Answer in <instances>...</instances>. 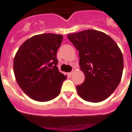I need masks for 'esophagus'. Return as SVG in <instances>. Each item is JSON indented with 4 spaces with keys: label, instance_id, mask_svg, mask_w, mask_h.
Listing matches in <instances>:
<instances>
[{
    "label": "esophagus",
    "instance_id": "1",
    "mask_svg": "<svg viewBox=\"0 0 132 132\" xmlns=\"http://www.w3.org/2000/svg\"><path fill=\"white\" fill-rule=\"evenodd\" d=\"M72 74H73V70L71 72H69V73H68V75H69L70 76H72Z\"/></svg>",
    "mask_w": 132,
    "mask_h": 132
}]
</instances>
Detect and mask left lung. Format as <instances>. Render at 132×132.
Instances as JSON below:
<instances>
[{
    "mask_svg": "<svg viewBox=\"0 0 132 132\" xmlns=\"http://www.w3.org/2000/svg\"><path fill=\"white\" fill-rule=\"evenodd\" d=\"M68 38L79 51V66L85 77L76 87L79 97L90 102L106 100L122 76L124 60L119 47L109 35L95 30L69 34Z\"/></svg>",
    "mask_w": 132,
    "mask_h": 132,
    "instance_id": "1",
    "label": "left lung"
}]
</instances>
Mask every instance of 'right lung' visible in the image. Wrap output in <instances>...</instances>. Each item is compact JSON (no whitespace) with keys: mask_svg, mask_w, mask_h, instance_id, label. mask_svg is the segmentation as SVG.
Segmentation results:
<instances>
[{"mask_svg":"<svg viewBox=\"0 0 132 132\" xmlns=\"http://www.w3.org/2000/svg\"><path fill=\"white\" fill-rule=\"evenodd\" d=\"M63 36L53 33L34 35L25 41L13 61L15 77L18 85L30 97L47 102L60 93L67 76L60 72L57 51Z\"/></svg>","mask_w":132,"mask_h":132,"instance_id":"right-lung-1","label":"right lung"}]
</instances>
